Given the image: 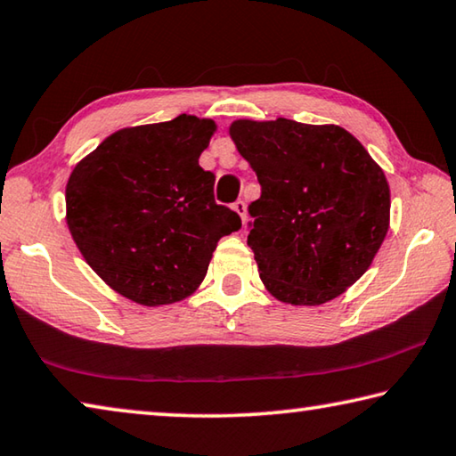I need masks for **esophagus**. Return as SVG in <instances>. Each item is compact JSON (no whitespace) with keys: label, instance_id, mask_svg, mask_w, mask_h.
<instances>
[{"label":"esophagus","instance_id":"esophagus-1","mask_svg":"<svg viewBox=\"0 0 456 456\" xmlns=\"http://www.w3.org/2000/svg\"><path fill=\"white\" fill-rule=\"evenodd\" d=\"M233 211L239 215V217H241V221H245V213H247V207H245V200H235L233 203Z\"/></svg>","mask_w":456,"mask_h":456}]
</instances>
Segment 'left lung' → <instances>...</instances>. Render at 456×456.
<instances>
[{"mask_svg":"<svg viewBox=\"0 0 456 456\" xmlns=\"http://www.w3.org/2000/svg\"><path fill=\"white\" fill-rule=\"evenodd\" d=\"M229 136L261 184L247 245L265 289L320 305L356 283L390 227L388 181L358 138L288 118H239Z\"/></svg>","mask_w":456,"mask_h":456,"instance_id":"obj_1","label":"left lung"}]
</instances>
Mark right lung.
Here are the masks:
<instances>
[{
    "label": "right lung",
    "mask_w": 456,
    "mask_h": 456,
    "mask_svg": "<svg viewBox=\"0 0 456 456\" xmlns=\"http://www.w3.org/2000/svg\"><path fill=\"white\" fill-rule=\"evenodd\" d=\"M217 125L181 114L106 136L72 168L66 223L108 288L149 307L176 304L203 283L223 235L241 227L213 199L199 157Z\"/></svg>",
    "instance_id": "add662e5"
}]
</instances>
